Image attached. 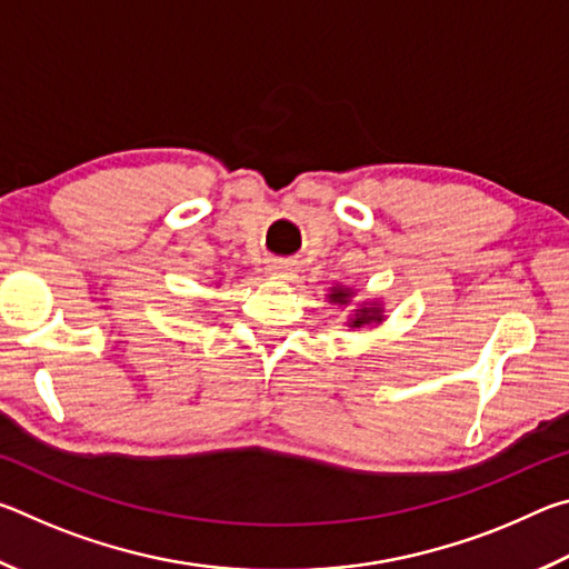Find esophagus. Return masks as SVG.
Wrapping results in <instances>:
<instances>
[{
	"label": "esophagus",
	"instance_id": "34e87169",
	"mask_svg": "<svg viewBox=\"0 0 569 569\" xmlns=\"http://www.w3.org/2000/svg\"><path fill=\"white\" fill-rule=\"evenodd\" d=\"M268 273L278 278V281L291 283L298 271H296V263H291V261H273L271 266H268Z\"/></svg>",
	"mask_w": 569,
	"mask_h": 569
}]
</instances>
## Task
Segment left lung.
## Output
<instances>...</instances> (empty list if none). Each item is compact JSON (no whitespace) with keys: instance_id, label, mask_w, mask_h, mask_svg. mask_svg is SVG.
Returning <instances> with one entry per match:
<instances>
[{"instance_id":"obj_1","label":"left lung","mask_w":569,"mask_h":569,"mask_svg":"<svg viewBox=\"0 0 569 569\" xmlns=\"http://www.w3.org/2000/svg\"><path fill=\"white\" fill-rule=\"evenodd\" d=\"M353 293H356V288L336 283L329 291V301L336 306H349ZM383 319H387V316H383L381 301H361L353 308V313H349V321H346V326L353 331V329H363V326H379V323H383Z\"/></svg>"}]
</instances>
